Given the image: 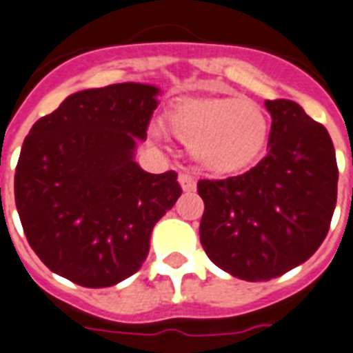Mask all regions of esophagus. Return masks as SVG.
<instances>
[{"instance_id":"1","label":"esophagus","mask_w":353,"mask_h":353,"mask_svg":"<svg viewBox=\"0 0 353 353\" xmlns=\"http://www.w3.org/2000/svg\"><path fill=\"white\" fill-rule=\"evenodd\" d=\"M179 184L182 186V190H184V192H194L195 190V179L190 173H180Z\"/></svg>"}]
</instances>
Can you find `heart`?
<instances>
[{
  "mask_svg": "<svg viewBox=\"0 0 353 353\" xmlns=\"http://www.w3.org/2000/svg\"><path fill=\"white\" fill-rule=\"evenodd\" d=\"M167 130L190 145L201 167L235 173L261 156L269 120L258 103L236 97L182 99L165 112Z\"/></svg>",
  "mask_w": 353,
  "mask_h": 353,
  "instance_id": "obj_1",
  "label": "heart"
}]
</instances>
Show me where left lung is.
<instances>
[{
	"label": "left lung",
	"instance_id": "obj_1",
	"mask_svg": "<svg viewBox=\"0 0 353 353\" xmlns=\"http://www.w3.org/2000/svg\"><path fill=\"white\" fill-rule=\"evenodd\" d=\"M272 118L258 165L239 176L199 180V236L210 261L248 282L305 263L327 235L336 205L335 148L299 103L265 101Z\"/></svg>",
	"mask_w": 353,
	"mask_h": 353
}]
</instances>
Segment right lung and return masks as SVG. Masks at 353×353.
<instances>
[{"label":"right lung","instance_id":"1","mask_svg":"<svg viewBox=\"0 0 353 353\" xmlns=\"http://www.w3.org/2000/svg\"><path fill=\"white\" fill-rule=\"evenodd\" d=\"M159 94L141 82L82 90L24 139L14 201L26 239L74 284L109 288L137 272L154 225L182 194L174 171L135 161Z\"/></svg>","mask_w":353,"mask_h":353}]
</instances>
